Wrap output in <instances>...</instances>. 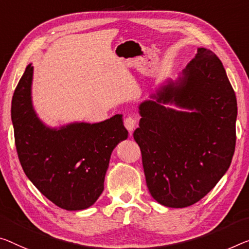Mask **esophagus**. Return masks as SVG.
<instances>
[{
  "instance_id": "esophagus-1",
  "label": "esophagus",
  "mask_w": 249,
  "mask_h": 249,
  "mask_svg": "<svg viewBox=\"0 0 249 249\" xmlns=\"http://www.w3.org/2000/svg\"><path fill=\"white\" fill-rule=\"evenodd\" d=\"M124 127L127 128L128 131L130 132V135H131L132 131H133V130H135L136 125H137V120L135 119V118H132V117H127L124 120Z\"/></svg>"
}]
</instances>
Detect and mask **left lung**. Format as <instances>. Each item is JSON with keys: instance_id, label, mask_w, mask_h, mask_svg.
Wrapping results in <instances>:
<instances>
[{"instance_id": "8db88e82", "label": "left lung", "mask_w": 249, "mask_h": 249, "mask_svg": "<svg viewBox=\"0 0 249 249\" xmlns=\"http://www.w3.org/2000/svg\"><path fill=\"white\" fill-rule=\"evenodd\" d=\"M139 114L133 138L149 193L166 207L196 204L226 174L235 151L237 100L221 61L198 48L177 80L166 79L140 103Z\"/></svg>"}]
</instances>
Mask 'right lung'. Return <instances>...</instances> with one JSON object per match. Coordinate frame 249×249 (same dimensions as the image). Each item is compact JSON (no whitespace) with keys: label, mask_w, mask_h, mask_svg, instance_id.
Wrapping results in <instances>:
<instances>
[{"label":"right lung","mask_w":249,"mask_h":249,"mask_svg":"<svg viewBox=\"0 0 249 249\" xmlns=\"http://www.w3.org/2000/svg\"><path fill=\"white\" fill-rule=\"evenodd\" d=\"M30 63L14 91L11 118L21 166L50 201L66 210L92 206L105 188L113 149L128 138L122 114L97 124L71 122L59 128L42 121L32 103Z\"/></svg>","instance_id":"obj_1"}]
</instances>
